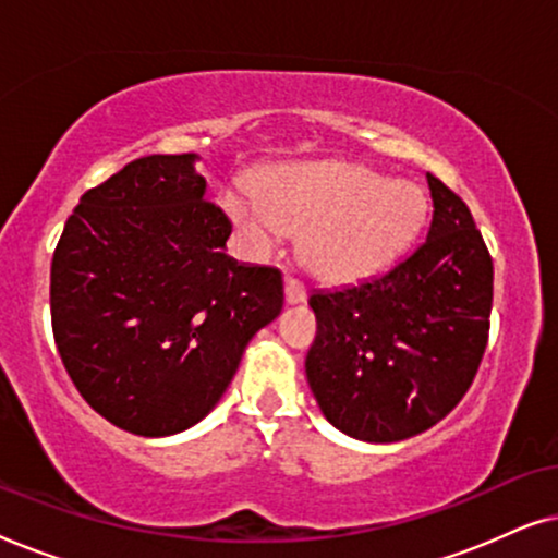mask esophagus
<instances>
[{"mask_svg": "<svg viewBox=\"0 0 558 558\" xmlns=\"http://www.w3.org/2000/svg\"><path fill=\"white\" fill-rule=\"evenodd\" d=\"M284 296L289 304L304 302L307 300V287H304L302 281H296L294 277H284Z\"/></svg>", "mask_w": 558, "mask_h": 558, "instance_id": "34e87169", "label": "esophagus"}]
</instances>
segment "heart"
Instances as JSON below:
<instances>
[{
    "mask_svg": "<svg viewBox=\"0 0 558 558\" xmlns=\"http://www.w3.org/2000/svg\"><path fill=\"white\" fill-rule=\"evenodd\" d=\"M254 193H223L228 216L264 246L281 231L302 233L304 262L327 281L378 271L407 248L426 213L416 185L348 162L281 167L258 178Z\"/></svg>",
    "mask_w": 558,
    "mask_h": 558,
    "instance_id": "b5f03b06",
    "label": "heart"
}]
</instances>
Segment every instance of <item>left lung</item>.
Instances as JSON below:
<instances>
[{"label":"left lung","instance_id":"8db88e82","mask_svg":"<svg viewBox=\"0 0 558 558\" xmlns=\"http://www.w3.org/2000/svg\"><path fill=\"white\" fill-rule=\"evenodd\" d=\"M426 241L380 277L315 292L307 380L327 422L401 441L441 422L475 380L493 307V258L454 190L426 172Z\"/></svg>","mask_w":558,"mask_h":558}]
</instances>
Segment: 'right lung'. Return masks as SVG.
<instances>
[{
  "mask_svg": "<svg viewBox=\"0 0 558 558\" xmlns=\"http://www.w3.org/2000/svg\"><path fill=\"white\" fill-rule=\"evenodd\" d=\"M195 159L142 157L86 190L52 254L68 376L90 409L140 437L208 416L284 304L279 269L226 254L231 220L205 201Z\"/></svg>",
  "mask_w": 558,
  "mask_h": 558,
  "instance_id": "obj_1",
  "label": "right lung"
}]
</instances>
